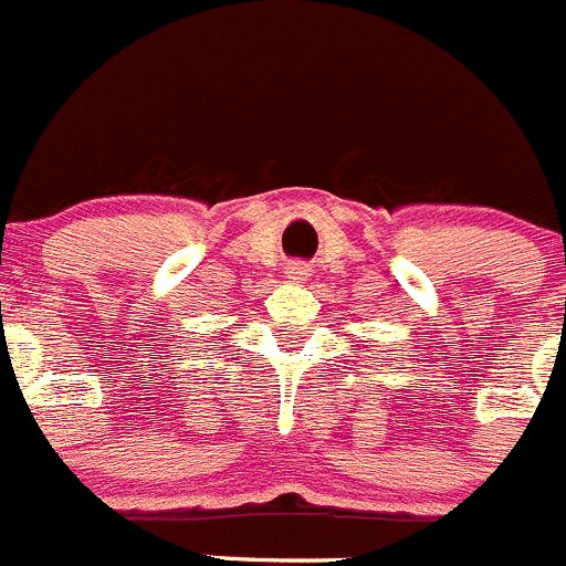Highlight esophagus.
Wrapping results in <instances>:
<instances>
[{
    "label": "esophagus",
    "mask_w": 566,
    "mask_h": 566,
    "mask_svg": "<svg viewBox=\"0 0 566 566\" xmlns=\"http://www.w3.org/2000/svg\"><path fill=\"white\" fill-rule=\"evenodd\" d=\"M287 279H293V282H307V279H310V265H301V262H293V265L287 268Z\"/></svg>",
    "instance_id": "1"
}]
</instances>
